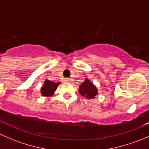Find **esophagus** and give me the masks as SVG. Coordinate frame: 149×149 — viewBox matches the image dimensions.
<instances>
[{"mask_svg":"<svg viewBox=\"0 0 149 149\" xmlns=\"http://www.w3.org/2000/svg\"><path fill=\"white\" fill-rule=\"evenodd\" d=\"M64 81L67 82H71V79H70V78H65V79H64Z\"/></svg>","mask_w":149,"mask_h":149,"instance_id":"esophagus-1","label":"esophagus"}]
</instances>
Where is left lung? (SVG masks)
<instances>
[{"mask_svg":"<svg viewBox=\"0 0 149 149\" xmlns=\"http://www.w3.org/2000/svg\"><path fill=\"white\" fill-rule=\"evenodd\" d=\"M79 93L81 95L87 99H93L97 95V89L88 79H85L79 85Z\"/></svg>","mask_w":149,"mask_h":149,"instance_id":"left-lung-1","label":"left lung"}]
</instances>
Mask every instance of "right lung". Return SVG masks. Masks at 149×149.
Listing matches in <instances>:
<instances>
[{"instance_id":"right-lung-1","label":"right lung","mask_w":149,"mask_h":149,"mask_svg":"<svg viewBox=\"0 0 149 149\" xmlns=\"http://www.w3.org/2000/svg\"><path fill=\"white\" fill-rule=\"evenodd\" d=\"M59 84H60V82H54L48 80V79H46L44 85L41 87V94L44 97L45 96L46 97L52 96Z\"/></svg>"}]
</instances>
